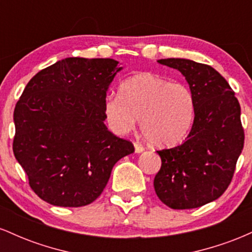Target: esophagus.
Returning a JSON list of instances; mask_svg holds the SVG:
<instances>
[{"label":"esophagus","mask_w":252,"mask_h":252,"mask_svg":"<svg viewBox=\"0 0 252 252\" xmlns=\"http://www.w3.org/2000/svg\"><path fill=\"white\" fill-rule=\"evenodd\" d=\"M134 146H135V153H137V154H140V153H142L144 150V147L142 146V144L136 142V143H134Z\"/></svg>","instance_id":"34e87169"}]
</instances>
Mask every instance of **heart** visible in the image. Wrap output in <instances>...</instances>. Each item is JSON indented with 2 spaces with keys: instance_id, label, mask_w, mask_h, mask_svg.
<instances>
[{
  "instance_id": "b5f03b06",
  "label": "heart",
  "mask_w": 252,
  "mask_h": 252,
  "mask_svg": "<svg viewBox=\"0 0 252 252\" xmlns=\"http://www.w3.org/2000/svg\"><path fill=\"white\" fill-rule=\"evenodd\" d=\"M103 111L117 134L129 132L141 118V130L150 143L173 146L192 128L195 98L186 84L140 72L121 84L120 94L106 97Z\"/></svg>"
}]
</instances>
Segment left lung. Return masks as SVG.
Wrapping results in <instances>:
<instances>
[{
    "mask_svg": "<svg viewBox=\"0 0 252 252\" xmlns=\"http://www.w3.org/2000/svg\"><path fill=\"white\" fill-rule=\"evenodd\" d=\"M158 63L186 78L195 98V117L184 143L158 152L162 163L154 189L170 209H196L218 199L232 180L244 146L241 105L211 66L180 58Z\"/></svg>",
    "mask_w": 252,
    "mask_h": 252,
    "instance_id": "obj_1",
    "label": "left lung"
}]
</instances>
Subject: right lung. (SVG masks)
Returning <instances> with one entry per match:
<instances>
[{
  "mask_svg": "<svg viewBox=\"0 0 252 252\" xmlns=\"http://www.w3.org/2000/svg\"><path fill=\"white\" fill-rule=\"evenodd\" d=\"M114 59L66 58L28 82L14 110L13 152L31 189L54 206L102 194L112 167L134 153L104 124V100L122 67Z\"/></svg>",
  "mask_w": 252,
  "mask_h": 252,
  "instance_id": "obj_1",
  "label": "right lung"
}]
</instances>
